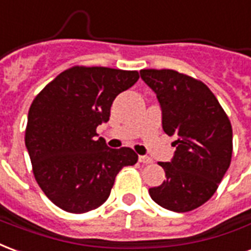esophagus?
<instances>
[{"label": "esophagus", "instance_id": "obj_1", "mask_svg": "<svg viewBox=\"0 0 251 251\" xmlns=\"http://www.w3.org/2000/svg\"><path fill=\"white\" fill-rule=\"evenodd\" d=\"M139 162L143 164H150L152 163V159L150 158V156H146V155H140L139 156Z\"/></svg>", "mask_w": 251, "mask_h": 251}]
</instances>
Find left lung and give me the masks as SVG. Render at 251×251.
Here are the masks:
<instances>
[{
    "label": "left lung",
    "mask_w": 251,
    "mask_h": 251,
    "mask_svg": "<svg viewBox=\"0 0 251 251\" xmlns=\"http://www.w3.org/2000/svg\"><path fill=\"white\" fill-rule=\"evenodd\" d=\"M140 76L156 93L162 126L176 151L160 162L166 180L150 188L159 206L187 213L217 191L233 153V129L227 115L206 84L173 69H142Z\"/></svg>",
    "instance_id": "1"
}]
</instances>
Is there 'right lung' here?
Returning <instances> with one entry per match:
<instances>
[{
  "instance_id": "add662e5",
  "label": "right lung",
  "mask_w": 251,
  "mask_h": 251,
  "mask_svg": "<svg viewBox=\"0 0 251 251\" xmlns=\"http://www.w3.org/2000/svg\"><path fill=\"white\" fill-rule=\"evenodd\" d=\"M138 80V71L77 65L33 100L25 146L38 186L64 211L83 214L101 206L119 171L138 162L131 148L113 150L96 138L115 98Z\"/></svg>"
}]
</instances>
